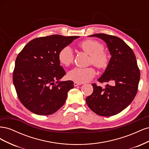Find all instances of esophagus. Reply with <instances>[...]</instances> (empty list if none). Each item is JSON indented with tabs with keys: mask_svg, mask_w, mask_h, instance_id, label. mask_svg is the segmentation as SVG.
<instances>
[{
	"mask_svg": "<svg viewBox=\"0 0 149 149\" xmlns=\"http://www.w3.org/2000/svg\"><path fill=\"white\" fill-rule=\"evenodd\" d=\"M81 83H77V82H74V86H79V85H81Z\"/></svg>",
	"mask_w": 149,
	"mask_h": 149,
	"instance_id": "obj_1",
	"label": "esophagus"
}]
</instances>
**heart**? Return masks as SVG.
Returning a JSON list of instances; mask_svg holds the SVG:
<instances>
[{"instance_id": "1", "label": "heart", "mask_w": 149, "mask_h": 149, "mask_svg": "<svg viewBox=\"0 0 149 149\" xmlns=\"http://www.w3.org/2000/svg\"><path fill=\"white\" fill-rule=\"evenodd\" d=\"M84 52L91 56V63L99 70H104L108 66L109 58L108 54L103 51L104 45L95 40H86L79 44ZM58 61L64 66H68L73 61L74 55L71 48L66 46L61 48L58 55ZM96 74L93 67L74 68L68 73V77L73 81L83 83L89 81Z\"/></svg>"}]
</instances>
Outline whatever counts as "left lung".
<instances>
[{
  "mask_svg": "<svg viewBox=\"0 0 149 149\" xmlns=\"http://www.w3.org/2000/svg\"><path fill=\"white\" fill-rule=\"evenodd\" d=\"M89 37L102 39L107 44L112 56L105 71L97 80L112 82L103 89L92 84L93 92L86 98L87 105L94 113L112 116L125 109L136 96L140 80V70L132 49L116 36L96 33Z\"/></svg>",
  "mask_w": 149,
  "mask_h": 149,
  "instance_id": "1",
  "label": "left lung"
}]
</instances>
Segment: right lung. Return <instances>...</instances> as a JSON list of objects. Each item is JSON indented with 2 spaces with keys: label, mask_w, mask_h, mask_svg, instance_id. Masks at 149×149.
I'll return each instance as SVG.
<instances>
[{
  "label": "right lung",
  "mask_w": 149,
  "mask_h": 149,
  "mask_svg": "<svg viewBox=\"0 0 149 149\" xmlns=\"http://www.w3.org/2000/svg\"><path fill=\"white\" fill-rule=\"evenodd\" d=\"M78 37L53 35L35 38L18 55L13 83L20 101L33 113L50 115L65 103L74 83L60 81L66 72L58 55L61 48Z\"/></svg>",
  "instance_id": "1"
}]
</instances>
